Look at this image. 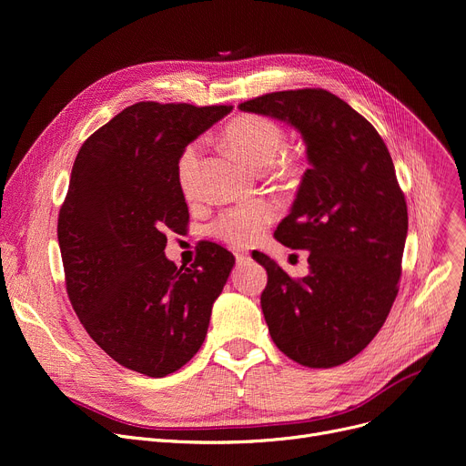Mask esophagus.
<instances>
[{"mask_svg": "<svg viewBox=\"0 0 466 466\" xmlns=\"http://www.w3.org/2000/svg\"><path fill=\"white\" fill-rule=\"evenodd\" d=\"M234 257H236V260H238L239 264L251 260V255H249L248 251H236V253H234Z\"/></svg>", "mask_w": 466, "mask_h": 466, "instance_id": "1", "label": "esophagus"}]
</instances>
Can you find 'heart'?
Segmentation results:
<instances>
[{"instance_id":"1","label":"heart","mask_w":466,"mask_h":466,"mask_svg":"<svg viewBox=\"0 0 466 466\" xmlns=\"http://www.w3.org/2000/svg\"><path fill=\"white\" fill-rule=\"evenodd\" d=\"M225 139L232 149L255 167H266L276 162L287 145V132L278 120L266 115H239L225 128ZM202 158V141H192L181 151L176 164L177 185L185 198H194L198 187ZM302 158L282 155L278 159L281 176L297 177L302 171ZM278 217V206L272 200H255L225 209L211 223V234L232 248H249L264 234Z\"/></svg>"}]
</instances>
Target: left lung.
<instances>
[{"instance_id": "8db88e82", "label": "left lung", "mask_w": 466, "mask_h": 466, "mask_svg": "<svg viewBox=\"0 0 466 466\" xmlns=\"http://www.w3.org/2000/svg\"><path fill=\"white\" fill-rule=\"evenodd\" d=\"M300 130L308 160L276 238L308 249L309 274L290 278L268 255L260 306L279 351L309 369L344 364L370 344L402 274L408 208L378 130L325 88L270 92L239 104Z\"/></svg>"}]
</instances>
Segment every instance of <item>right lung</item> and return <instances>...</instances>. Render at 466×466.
<instances>
[{"instance_id": "add662e5", "label": "right lung", "mask_w": 466, "mask_h": 466, "mask_svg": "<svg viewBox=\"0 0 466 466\" xmlns=\"http://www.w3.org/2000/svg\"><path fill=\"white\" fill-rule=\"evenodd\" d=\"M230 109L137 102L81 145L71 169L58 213L69 302L97 346L149 378L198 353L234 266L213 241L190 268L164 255L166 234L188 225L177 158Z\"/></svg>"}]
</instances>
